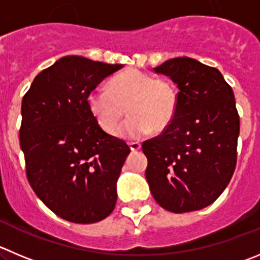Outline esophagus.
Wrapping results in <instances>:
<instances>
[{
	"label": "esophagus",
	"mask_w": 260,
	"mask_h": 260,
	"mask_svg": "<svg viewBox=\"0 0 260 260\" xmlns=\"http://www.w3.org/2000/svg\"><path fill=\"white\" fill-rule=\"evenodd\" d=\"M129 147L132 151H138V150L141 149V144L140 142H129Z\"/></svg>",
	"instance_id": "34e87169"
}]
</instances>
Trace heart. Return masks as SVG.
<instances>
[{
  "mask_svg": "<svg viewBox=\"0 0 260 260\" xmlns=\"http://www.w3.org/2000/svg\"><path fill=\"white\" fill-rule=\"evenodd\" d=\"M87 106L97 124L111 133L124 115L129 118L116 128V137L137 140L152 129L164 131L176 115L178 91L172 82L155 78L137 69L119 73L109 81L108 89H93Z\"/></svg>",
  "mask_w": 260,
  "mask_h": 260,
  "instance_id": "obj_1",
  "label": "heart"
}]
</instances>
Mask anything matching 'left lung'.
<instances>
[{
	"label": "left lung",
	"instance_id": "1",
	"mask_svg": "<svg viewBox=\"0 0 260 260\" xmlns=\"http://www.w3.org/2000/svg\"><path fill=\"white\" fill-rule=\"evenodd\" d=\"M152 72L171 78L179 92L171 124L142 145L150 191L172 213L200 210L219 198L236 167L234 91L217 68L191 57L167 60Z\"/></svg>",
	"mask_w": 260,
	"mask_h": 260
}]
</instances>
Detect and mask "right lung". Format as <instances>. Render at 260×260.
Instances as JSON below:
<instances>
[{
	"mask_svg": "<svg viewBox=\"0 0 260 260\" xmlns=\"http://www.w3.org/2000/svg\"><path fill=\"white\" fill-rule=\"evenodd\" d=\"M122 67L64 56L42 70L23 97L19 138L26 177L46 207L69 222H100L115 208L131 149L97 124L87 96Z\"/></svg>",
	"mask_w": 260,
	"mask_h": 260,
	"instance_id": "right-lung-1",
	"label": "right lung"
}]
</instances>
